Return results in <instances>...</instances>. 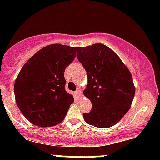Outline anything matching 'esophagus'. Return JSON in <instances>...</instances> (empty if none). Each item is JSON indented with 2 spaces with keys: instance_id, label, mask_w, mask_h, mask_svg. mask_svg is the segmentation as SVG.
I'll list each match as a JSON object with an SVG mask.
<instances>
[{
  "instance_id": "34e87169",
  "label": "esophagus",
  "mask_w": 160,
  "mask_h": 160,
  "mask_svg": "<svg viewBox=\"0 0 160 160\" xmlns=\"http://www.w3.org/2000/svg\"><path fill=\"white\" fill-rule=\"evenodd\" d=\"M75 95L77 97H80L82 95V92L80 91V90H79V89H77V90H76V92H75Z\"/></svg>"
}]
</instances>
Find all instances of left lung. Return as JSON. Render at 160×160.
Listing matches in <instances>:
<instances>
[{
  "instance_id": "obj_1",
  "label": "left lung",
  "mask_w": 160,
  "mask_h": 160,
  "mask_svg": "<svg viewBox=\"0 0 160 160\" xmlns=\"http://www.w3.org/2000/svg\"><path fill=\"white\" fill-rule=\"evenodd\" d=\"M77 57L88 73L83 93L92 103L83 119L98 128L113 126L128 112L135 96L130 71L113 50L101 43L78 47Z\"/></svg>"
}]
</instances>
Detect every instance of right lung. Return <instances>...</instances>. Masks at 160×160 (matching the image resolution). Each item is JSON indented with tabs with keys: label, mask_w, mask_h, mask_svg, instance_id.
<instances>
[{
	"label": "right lung",
	"mask_w": 160,
	"mask_h": 160,
	"mask_svg": "<svg viewBox=\"0 0 160 160\" xmlns=\"http://www.w3.org/2000/svg\"><path fill=\"white\" fill-rule=\"evenodd\" d=\"M76 54L77 47L49 45L32 56L19 72L14 86L15 101L33 125L52 127L64 119L74 101L65 90L64 72Z\"/></svg>",
	"instance_id": "add662e5"
}]
</instances>
